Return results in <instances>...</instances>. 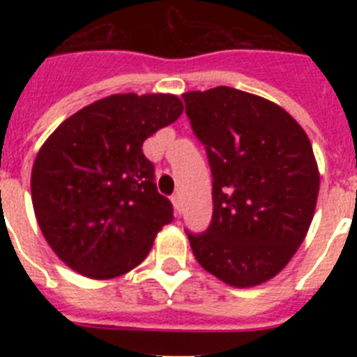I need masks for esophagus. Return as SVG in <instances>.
Segmentation results:
<instances>
[{
    "instance_id": "esophagus-1",
    "label": "esophagus",
    "mask_w": 357,
    "mask_h": 357,
    "mask_svg": "<svg viewBox=\"0 0 357 357\" xmlns=\"http://www.w3.org/2000/svg\"><path fill=\"white\" fill-rule=\"evenodd\" d=\"M172 202H173V206H175L176 213H181V195H173Z\"/></svg>"
}]
</instances>
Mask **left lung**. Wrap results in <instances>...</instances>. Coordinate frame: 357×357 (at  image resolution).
<instances>
[{"label":"left lung","instance_id":"8db88e82","mask_svg":"<svg viewBox=\"0 0 357 357\" xmlns=\"http://www.w3.org/2000/svg\"><path fill=\"white\" fill-rule=\"evenodd\" d=\"M213 172V222L188 234L200 266L232 288L284 270L307 234L320 172L304 128L257 94L213 87L182 94Z\"/></svg>","mask_w":357,"mask_h":357}]
</instances>
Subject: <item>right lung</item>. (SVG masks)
<instances>
[{"label": "right lung", "mask_w": 357, "mask_h": 357, "mask_svg": "<svg viewBox=\"0 0 357 357\" xmlns=\"http://www.w3.org/2000/svg\"><path fill=\"white\" fill-rule=\"evenodd\" d=\"M175 94H110L44 141L31 168V204L44 239L80 275L114 279L150 254L173 222L143 143L181 118Z\"/></svg>", "instance_id": "1"}]
</instances>
